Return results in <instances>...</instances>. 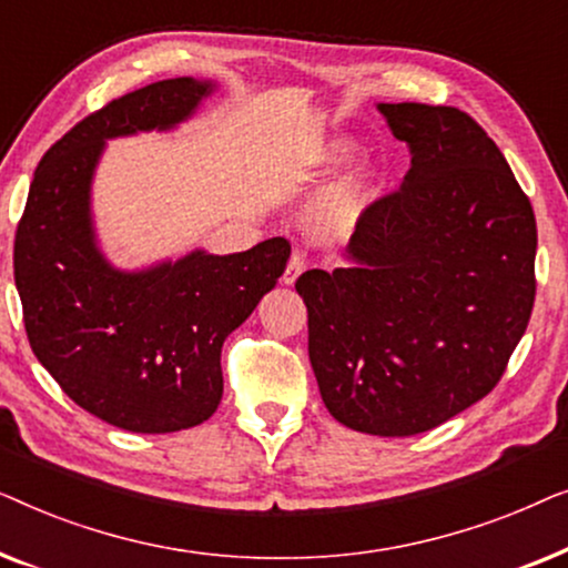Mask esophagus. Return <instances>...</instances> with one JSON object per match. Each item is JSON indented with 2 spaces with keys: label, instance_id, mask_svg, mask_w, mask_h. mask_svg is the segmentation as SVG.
<instances>
[{
  "label": "esophagus",
  "instance_id": "34e87169",
  "mask_svg": "<svg viewBox=\"0 0 568 568\" xmlns=\"http://www.w3.org/2000/svg\"><path fill=\"white\" fill-rule=\"evenodd\" d=\"M302 271H305V253H302V251H292L290 263H286V268H284L282 282H284V284H294V282H297V276L302 274Z\"/></svg>",
  "mask_w": 568,
  "mask_h": 568
}]
</instances>
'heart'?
Segmentation results:
<instances>
[{
	"mask_svg": "<svg viewBox=\"0 0 568 568\" xmlns=\"http://www.w3.org/2000/svg\"><path fill=\"white\" fill-rule=\"evenodd\" d=\"M364 204V191L359 183H344L317 201L315 224L323 232H341L356 220Z\"/></svg>",
	"mask_w": 568,
	"mask_h": 568,
	"instance_id": "heart-1",
	"label": "heart"
}]
</instances>
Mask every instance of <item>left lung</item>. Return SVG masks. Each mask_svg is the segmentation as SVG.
Masks as SVG:
<instances>
[{"label": "left lung", "mask_w": 568, "mask_h": 568, "mask_svg": "<svg viewBox=\"0 0 568 568\" xmlns=\"http://www.w3.org/2000/svg\"><path fill=\"white\" fill-rule=\"evenodd\" d=\"M406 142L400 189L372 201L352 268L305 271L307 352L348 429L410 437L488 395L530 323L538 227L494 139L465 111L383 103Z\"/></svg>", "instance_id": "8db88e82"}]
</instances>
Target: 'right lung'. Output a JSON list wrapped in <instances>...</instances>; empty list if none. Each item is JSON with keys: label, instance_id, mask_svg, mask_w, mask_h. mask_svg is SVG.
<instances>
[{"label": "right lung", "instance_id": "obj_1", "mask_svg": "<svg viewBox=\"0 0 568 568\" xmlns=\"http://www.w3.org/2000/svg\"><path fill=\"white\" fill-rule=\"evenodd\" d=\"M209 92L212 82L175 77L82 119L38 162L14 232L30 348L77 406L126 432H181L214 414L224 338L274 290L292 251L271 237L123 274L95 247L90 181L105 139L175 126Z\"/></svg>", "mask_w": 568, "mask_h": 568}]
</instances>
